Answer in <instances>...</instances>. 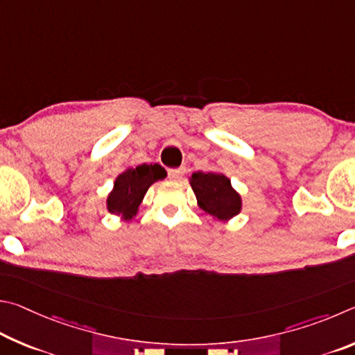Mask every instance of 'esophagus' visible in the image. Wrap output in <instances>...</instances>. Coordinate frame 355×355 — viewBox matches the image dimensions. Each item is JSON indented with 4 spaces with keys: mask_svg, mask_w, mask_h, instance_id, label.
Masks as SVG:
<instances>
[{
    "mask_svg": "<svg viewBox=\"0 0 355 355\" xmlns=\"http://www.w3.org/2000/svg\"><path fill=\"white\" fill-rule=\"evenodd\" d=\"M185 173V168L181 166V168H171V170H168V178L173 179V181H179L184 176Z\"/></svg>",
    "mask_w": 355,
    "mask_h": 355,
    "instance_id": "esophagus-1",
    "label": "esophagus"
}]
</instances>
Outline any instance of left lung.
I'll use <instances>...</instances> for the list:
<instances>
[{
	"label": "left lung",
	"mask_w": 355,
	"mask_h": 355,
	"mask_svg": "<svg viewBox=\"0 0 355 355\" xmlns=\"http://www.w3.org/2000/svg\"><path fill=\"white\" fill-rule=\"evenodd\" d=\"M190 184L204 212L218 220H229L240 212V195L225 174L196 171L191 174Z\"/></svg>",
	"instance_id": "8db88e82"
}]
</instances>
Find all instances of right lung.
Here are the masks:
<instances>
[{
  "label": "right lung",
  "mask_w": 355,
  "mask_h": 355,
  "mask_svg": "<svg viewBox=\"0 0 355 355\" xmlns=\"http://www.w3.org/2000/svg\"><path fill=\"white\" fill-rule=\"evenodd\" d=\"M165 176L166 173L159 164H143L121 173L107 198L109 212L121 215L124 220H130L137 214L149 185Z\"/></svg>",
  "instance_id": "right-lung-1"
}]
</instances>
